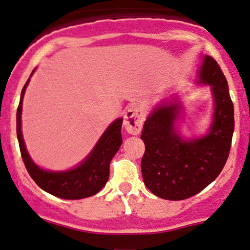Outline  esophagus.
Instances as JSON below:
<instances>
[{
	"label": "esophagus",
	"mask_w": 250,
	"mask_h": 250,
	"mask_svg": "<svg viewBox=\"0 0 250 250\" xmlns=\"http://www.w3.org/2000/svg\"><path fill=\"white\" fill-rule=\"evenodd\" d=\"M144 123V112L139 106H132L125 112V130L133 135H138L141 132Z\"/></svg>",
	"instance_id": "1"
}]
</instances>
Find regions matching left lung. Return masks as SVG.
Masks as SVG:
<instances>
[{"label": "left lung", "instance_id": "8db88e82", "mask_svg": "<svg viewBox=\"0 0 250 250\" xmlns=\"http://www.w3.org/2000/svg\"><path fill=\"white\" fill-rule=\"evenodd\" d=\"M196 83L211 86L214 101L213 118L205 135H180L176 125L183 106L176 97L156 105L144 125V183L165 200H185L198 194L218 177L229 157L235 128L233 104L227 79L211 56H204Z\"/></svg>", "mask_w": 250, "mask_h": 250}]
</instances>
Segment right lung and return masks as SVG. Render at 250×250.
<instances>
[{
  "label": "right lung",
  "mask_w": 250,
  "mask_h": 250,
  "mask_svg": "<svg viewBox=\"0 0 250 250\" xmlns=\"http://www.w3.org/2000/svg\"><path fill=\"white\" fill-rule=\"evenodd\" d=\"M35 70L33 69V72L31 73V77ZM31 77L26 81L21 91L20 103L17 111V135L21 157L26 169L39 187L57 198L78 200V199L94 195L106 185L109 180L110 162L122 145L121 128H122L123 118H117L106 128L91 153L75 167L65 171H50V170L42 169L31 159L21 132L22 99Z\"/></svg>",
  "instance_id": "1"
}]
</instances>
